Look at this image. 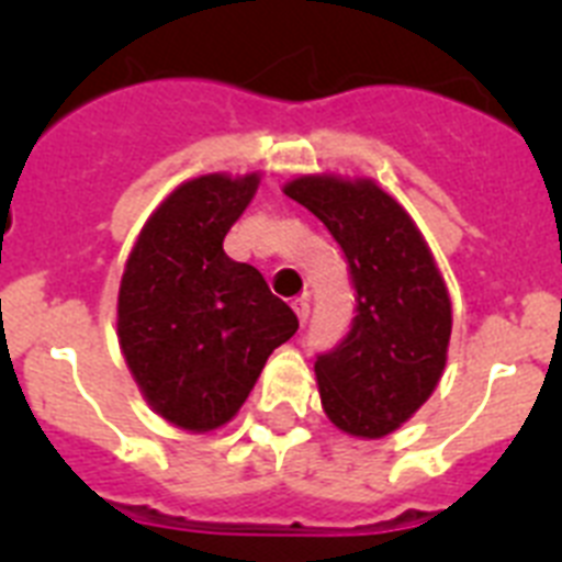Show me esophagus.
Instances as JSON below:
<instances>
[{"label": "esophagus", "instance_id": "1", "mask_svg": "<svg viewBox=\"0 0 562 562\" xmlns=\"http://www.w3.org/2000/svg\"><path fill=\"white\" fill-rule=\"evenodd\" d=\"M292 310H295L301 326H306V321H310V301H306V297H297L295 304H292Z\"/></svg>", "mask_w": 562, "mask_h": 562}]
</instances>
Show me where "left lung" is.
Listing matches in <instances>:
<instances>
[{"label":"left lung","mask_w":562,"mask_h":562,"mask_svg":"<svg viewBox=\"0 0 562 562\" xmlns=\"http://www.w3.org/2000/svg\"><path fill=\"white\" fill-rule=\"evenodd\" d=\"M284 193L329 227L357 292L349 335L315 362L321 405L342 434L382 439L441 380L453 329L445 278L408 211L374 180L304 173Z\"/></svg>","instance_id":"obj_1"}]
</instances>
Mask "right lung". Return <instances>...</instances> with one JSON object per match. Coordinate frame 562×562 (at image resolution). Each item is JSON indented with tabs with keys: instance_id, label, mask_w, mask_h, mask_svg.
Instances as JSON below:
<instances>
[{
	"instance_id": "1",
	"label": "right lung",
	"mask_w": 562,
	"mask_h": 562,
	"mask_svg": "<svg viewBox=\"0 0 562 562\" xmlns=\"http://www.w3.org/2000/svg\"><path fill=\"white\" fill-rule=\"evenodd\" d=\"M261 173H202L173 188L128 252L117 340L154 414L191 434L233 419L297 317L265 276L225 252Z\"/></svg>"
}]
</instances>
